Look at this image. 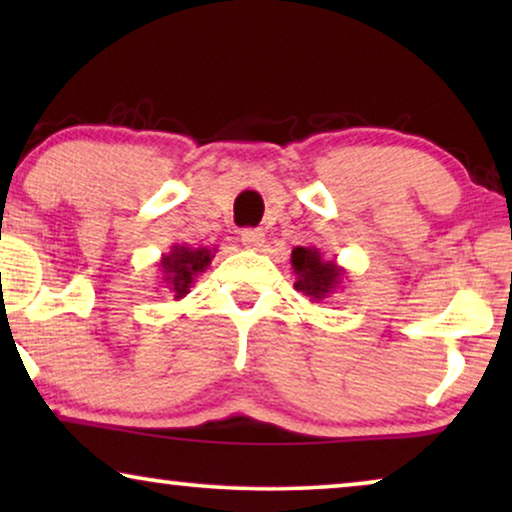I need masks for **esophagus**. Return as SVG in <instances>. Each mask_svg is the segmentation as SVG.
<instances>
[{
  "label": "esophagus",
  "mask_w": 512,
  "mask_h": 512,
  "mask_svg": "<svg viewBox=\"0 0 512 512\" xmlns=\"http://www.w3.org/2000/svg\"><path fill=\"white\" fill-rule=\"evenodd\" d=\"M242 244L251 251H261L263 244H265V233L261 228L242 230Z\"/></svg>",
  "instance_id": "obj_1"
}]
</instances>
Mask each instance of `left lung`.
I'll list each match as a JSON object with an SVG mask.
<instances>
[{
    "mask_svg": "<svg viewBox=\"0 0 512 512\" xmlns=\"http://www.w3.org/2000/svg\"><path fill=\"white\" fill-rule=\"evenodd\" d=\"M291 268L296 275V291L312 303L328 300L333 293L345 289L347 270L338 261H326L317 247H296L291 251Z\"/></svg>",
    "mask_w": 512,
    "mask_h": 512,
    "instance_id": "1",
    "label": "left lung"
}]
</instances>
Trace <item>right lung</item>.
Wrapping results in <instances>:
<instances>
[{
  "label": "right lung",
  "mask_w": 512,
  "mask_h": 512,
  "mask_svg": "<svg viewBox=\"0 0 512 512\" xmlns=\"http://www.w3.org/2000/svg\"><path fill=\"white\" fill-rule=\"evenodd\" d=\"M216 249L207 247H188V244H172V249L167 254L160 256L158 268H160V279L167 293L174 300L186 298V293L191 291L202 272L209 268L212 263Z\"/></svg>",
  "instance_id": "right-lung-1"
}]
</instances>
